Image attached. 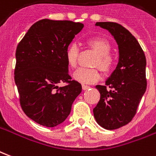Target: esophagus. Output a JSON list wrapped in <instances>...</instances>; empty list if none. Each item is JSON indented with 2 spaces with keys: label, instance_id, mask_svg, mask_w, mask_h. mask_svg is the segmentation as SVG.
Masks as SVG:
<instances>
[{
  "label": "esophagus",
  "instance_id": "obj_1",
  "mask_svg": "<svg viewBox=\"0 0 156 156\" xmlns=\"http://www.w3.org/2000/svg\"><path fill=\"white\" fill-rule=\"evenodd\" d=\"M82 88H83V90H87V89H88V88H90V87H89V86H88V85L83 84L82 85Z\"/></svg>",
  "mask_w": 156,
  "mask_h": 156
}]
</instances>
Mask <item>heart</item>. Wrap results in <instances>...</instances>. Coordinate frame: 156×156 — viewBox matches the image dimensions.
I'll use <instances>...</instances> for the list:
<instances>
[{
    "instance_id": "obj_1",
    "label": "heart",
    "mask_w": 156,
    "mask_h": 156,
    "mask_svg": "<svg viewBox=\"0 0 156 156\" xmlns=\"http://www.w3.org/2000/svg\"><path fill=\"white\" fill-rule=\"evenodd\" d=\"M88 48H91L97 57L94 62V66L98 67L102 71L107 73L114 65V58L110 53L111 45L106 39L101 37H90L85 41ZM79 50L75 43L68 45L65 51V59L68 65L72 68H74L78 63ZM100 78V73L97 68H78L73 73V78L75 81L82 84H89L98 81Z\"/></svg>"
}]
</instances>
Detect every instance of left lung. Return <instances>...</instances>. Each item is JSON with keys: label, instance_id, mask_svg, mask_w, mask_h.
<instances>
[{"label": "left lung", "instance_id": "1", "mask_svg": "<svg viewBox=\"0 0 156 156\" xmlns=\"http://www.w3.org/2000/svg\"><path fill=\"white\" fill-rule=\"evenodd\" d=\"M116 41L119 58L116 68L105 81L97 85L100 99L94 108L97 123L106 129H116L129 123L145 93L146 58L140 45L130 32L115 22H96Z\"/></svg>", "mask_w": 156, "mask_h": 156}]
</instances>
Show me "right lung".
I'll use <instances>...</instances> for the list:
<instances>
[{"instance_id": "1", "label": "right lung", "mask_w": 156, "mask_h": 156, "mask_svg": "<svg viewBox=\"0 0 156 156\" xmlns=\"http://www.w3.org/2000/svg\"><path fill=\"white\" fill-rule=\"evenodd\" d=\"M83 24L43 19L30 27L16 51L15 83L23 111L46 127H56L70 114L82 85L68 74L65 51ZM60 82H68L64 87Z\"/></svg>"}]
</instances>
